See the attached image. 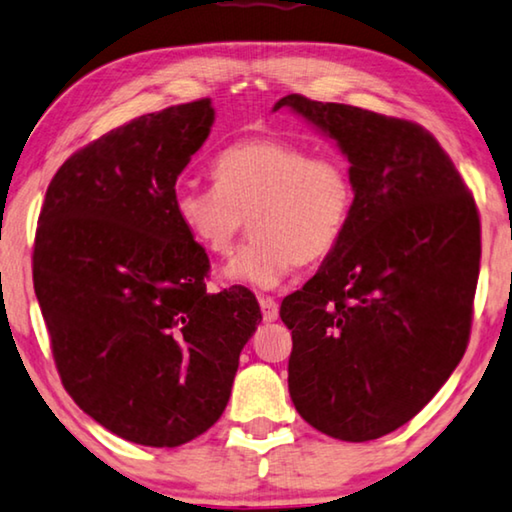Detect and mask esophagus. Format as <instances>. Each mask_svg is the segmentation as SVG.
<instances>
[{"instance_id":"obj_1","label":"esophagus","mask_w":512,"mask_h":512,"mask_svg":"<svg viewBox=\"0 0 512 512\" xmlns=\"http://www.w3.org/2000/svg\"><path fill=\"white\" fill-rule=\"evenodd\" d=\"M258 305H261V311H263L265 321H268V323L277 321L279 305H277V302H274V298H270V295H261V298H258Z\"/></svg>"}]
</instances>
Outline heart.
<instances>
[{"instance_id":"1","label":"heart","mask_w":512,"mask_h":512,"mask_svg":"<svg viewBox=\"0 0 512 512\" xmlns=\"http://www.w3.org/2000/svg\"><path fill=\"white\" fill-rule=\"evenodd\" d=\"M210 175L212 189L177 187L173 210L187 238L217 258L233 256L251 221L254 242L224 270L240 284L274 288L298 263L323 261L353 212L346 161L281 138L231 143L212 161Z\"/></svg>"}]
</instances>
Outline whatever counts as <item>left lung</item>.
Returning <instances> with one entry per match:
<instances>
[{
	"instance_id": "obj_1",
	"label": "left lung",
	"mask_w": 512,
	"mask_h": 512,
	"mask_svg": "<svg viewBox=\"0 0 512 512\" xmlns=\"http://www.w3.org/2000/svg\"><path fill=\"white\" fill-rule=\"evenodd\" d=\"M351 164L342 240L279 316L293 335L288 392L318 432L372 441L432 399L469 344L480 219L446 150L420 124L288 94Z\"/></svg>"
}]
</instances>
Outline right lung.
I'll use <instances>...</instances> for the list:
<instances>
[{"label":"right lung","instance_id":"1","mask_svg":"<svg viewBox=\"0 0 512 512\" xmlns=\"http://www.w3.org/2000/svg\"><path fill=\"white\" fill-rule=\"evenodd\" d=\"M212 122L198 99L108 131L64 161L39 214L34 291L59 379L140 446H182L219 420L263 318L249 288L207 293L210 258L173 210Z\"/></svg>","mask_w":512,"mask_h":512}]
</instances>
